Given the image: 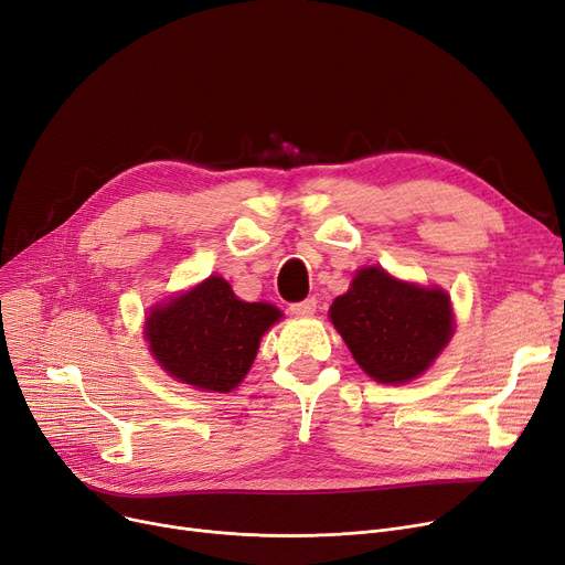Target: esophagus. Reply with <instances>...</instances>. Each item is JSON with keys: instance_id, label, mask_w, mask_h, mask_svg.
Wrapping results in <instances>:
<instances>
[{"instance_id": "obj_1", "label": "esophagus", "mask_w": 565, "mask_h": 565, "mask_svg": "<svg viewBox=\"0 0 565 565\" xmlns=\"http://www.w3.org/2000/svg\"><path fill=\"white\" fill-rule=\"evenodd\" d=\"M316 307H318L316 298H307V300H302V302L290 305V313H292V316H313V313H316Z\"/></svg>"}]
</instances>
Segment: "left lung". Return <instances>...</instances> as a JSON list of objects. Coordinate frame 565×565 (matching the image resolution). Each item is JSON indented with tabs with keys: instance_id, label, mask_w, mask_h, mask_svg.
I'll use <instances>...</instances> for the list:
<instances>
[{
	"instance_id": "left-lung-1",
	"label": "left lung",
	"mask_w": 565,
	"mask_h": 565,
	"mask_svg": "<svg viewBox=\"0 0 565 565\" xmlns=\"http://www.w3.org/2000/svg\"><path fill=\"white\" fill-rule=\"evenodd\" d=\"M337 332L366 375L384 384L419 377L454 337V311L441 288L362 267L330 307Z\"/></svg>"
}]
</instances>
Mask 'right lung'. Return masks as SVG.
I'll use <instances>...</instances> for the list:
<instances>
[{
    "mask_svg": "<svg viewBox=\"0 0 565 565\" xmlns=\"http://www.w3.org/2000/svg\"><path fill=\"white\" fill-rule=\"evenodd\" d=\"M281 318L267 302H243L222 277L153 307L143 334L158 364L194 390L226 394L252 369L260 337Z\"/></svg>",
    "mask_w": 565,
    "mask_h": 565,
    "instance_id": "add662e5",
    "label": "right lung"
}]
</instances>
